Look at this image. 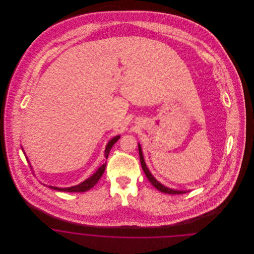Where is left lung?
Wrapping results in <instances>:
<instances>
[{"instance_id":"1","label":"left lung","mask_w":254,"mask_h":254,"mask_svg":"<svg viewBox=\"0 0 254 254\" xmlns=\"http://www.w3.org/2000/svg\"><path fill=\"white\" fill-rule=\"evenodd\" d=\"M138 148H139V155H140V161H141V165H142L143 170H144V172H145L146 178L149 180V182L151 183V185H152L153 187H155L158 190H160L161 192H165V193L183 194L185 193V192H187V191H185V190H172V189H169V188L165 187L164 185H162L160 182H158L157 180L153 177V175L150 173V171L148 170V169L146 168L145 160H144V156H143V152H142V149H141V145H138Z\"/></svg>"}]
</instances>
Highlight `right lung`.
I'll use <instances>...</instances> for the list:
<instances>
[{
    "mask_svg": "<svg viewBox=\"0 0 254 254\" xmlns=\"http://www.w3.org/2000/svg\"><path fill=\"white\" fill-rule=\"evenodd\" d=\"M120 139V136H115L114 138H112L109 142V144L106 146V150H105V157L108 159L109 157V151L112 148L113 145ZM107 164H103L99 169H97L96 172L91 175L88 179H86L85 181L77 185V186H73L70 188H57V187H51L49 186L50 189L58 190V191H65V192H85L86 190H90L91 188H93L96 185L98 181L100 180V178L102 177V175L104 174V171L106 169Z\"/></svg>",
    "mask_w": 254,
    "mask_h": 254,
    "instance_id": "add662e5",
    "label": "right lung"
}]
</instances>
